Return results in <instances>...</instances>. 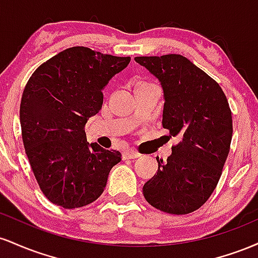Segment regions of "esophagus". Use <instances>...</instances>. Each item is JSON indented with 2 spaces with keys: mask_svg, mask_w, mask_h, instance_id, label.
I'll use <instances>...</instances> for the list:
<instances>
[{
  "mask_svg": "<svg viewBox=\"0 0 258 258\" xmlns=\"http://www.w3.org/2000/svg\"><path fill=\"white\" fill-rule=\"evenodd\" d=\"M141 156V154L135 152V150H127V152H125L122 154V159L123 160H127V159H137Z\"/></svg>",
  "mask_w": 258,
  "mask_h": 258,
  "instance_id": "obj_1",
  "label": "esophagus"
}]
</instances>
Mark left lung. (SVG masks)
<instances>
[{
    "label": "left lung",
    "mask_w": 258,
    "mask_h": 258,
    "mask_svg": "<svg viewBox=\"0 0 258 258\" xmlns=\"http://www.w3.org/2000/svg\"><path fill=\"white\" fill-rule=\"evenodd\" d=\"M164 92L162 127L178 136L167 161L143 185L150 205L172 215L190 214L215 190L229 153L232 111L220 85L180 54L136 57Z\"/></svg>",
    "instance_id": "1"
}]
</instances>
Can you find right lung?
<instances>
[{"instance_id": "1", "label": "right lung", "mask_w": 258, "mask_h": 258, "mask_svg": "<svg viewBox=\"0 0 258 258\" xmlns=\"http://www.w3.org/2000/svg\"><path fill=\"white\" fill-rule=\"evenodd\" d=\"M130 60L72 47L41 65L26 84L20 103L25 153L41 190L55 205L93 203L121 161L117 150L88 143L85 125L102 109V91Z\"/></svg>"}]
</instances>
